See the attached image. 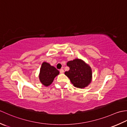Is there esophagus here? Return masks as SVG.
<instances>
[{"mask_svg": "<svg viewBox=\"0 0 127 127\" xmlns=\"http://www.w3.org/2000/svg\"><path fill=\"white\" fill-rule=\"evenodd\" d=\"M64 70L63 69H62L60 70V72H61V74L64 73Z\"/></svg>", "mask_w": 127, "mask_h": 127, "instance_id": "obj_1", "label": "esophagus"}]
</instances>
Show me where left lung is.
I'll return each instance as SVG.
<instances>
[{"label":"left lung","instance_id":"left-lung-1","mask_svg":"<svg viewBox=\"0 0 127 127\" xmlns=\"http://www.w3.org/2000/svg\"><path fill=\"white\" fill-rule=\"evenodd\" d=\"M70 69L65 72L74 87L83 88L90 84L92 80V70L91 66L81 59L76 58L67 62Z\"/></svg>","mask_w":127,"mask_h":127}]
</instances>
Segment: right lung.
<instances>
[{"instance_id": "add662e5", "label": "right lung", "mask_w": 127, "mask_h": 127, "mask_svg": "<svg viewBox=\"0 0 127 127\" xmlns=\"http://www.w3.org/2000/svg\"><path fill=\"white\" fill-rule=\"evenodd\" d=\"M59 74V71L55 67L51 65L47 62H43L39 75L40 81L43 85L47 87L53 82L54 79Z\"/></svg>"}]
</instances>
